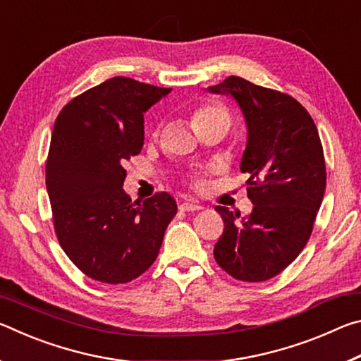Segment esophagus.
Returning <instances> with one entry per match:
<instances>
[{
  "label": "esophagus",
  "mask_w": 361,
  "mask_h": 361,
  "mask_svg": "<svg viewBox=\"0 0 361 361\" xmlns=\"http://www.w3.org/2000/svg\"><path fill=\"white\" fill-rule=\"evenodd\" d=\"M178 207L181 212H195L202 209V205H199L197 202H192V200H185V202H181Z\"/></svg>",
  "instance_id": "34e87169"
}]
</instances>
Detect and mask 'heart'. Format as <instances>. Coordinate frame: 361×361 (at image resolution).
I'll use <instances>...</instances> for the list:
<instances>
[{
    "instance_id": "heart-1",
    "label": "heart",
    "mask_w": 361,
    "mask_h": 361,
    "mask_svg": "<svg viewBox=\"0 0 361 361\" xmlns=\"http://www.w3.org/2000/svg\"><path fill=\"white\" fill-rule=\"evenodd\" d=\"M192 124L197 130L213 124H221L229 129L231 114L219 103H205V105L195 108L192 111Z\"/></svg>"
}]
</instances>
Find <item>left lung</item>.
Instances as JSON below:
<instances>
[{
  "instance_id": "obj_1",
  "label": "left lung",
  "mask_w": 361,
  "mask_h": 361,
  "mask_svg": "<svg viewBox=\"0 0 361 361\" xmlns=\"http://www.w3.org/2000/svg\"><path fill=\"white\" fill-rule=\"evenodd\" d=\"M237 102L247 124L240 172L248 173L253 210L240 215L218 205L223 235L213 255L243 282L276 277L302 252L312 234L326 186L323 148L314 119L301 103L239 76L207 89Z\"/></svg>"
}]
</instances>
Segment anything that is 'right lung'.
<instances>
[{
	"instance_id": "right-lung-1",
	"label": "right lung",
	"mask_w": 361,
	"mask_h": 361,
	"mask_svg": "<svg viewBox=\"0 0 361 361\" xmlns=\"http://www.w3.org/2000/svg\"><path fill=\"white\" fill-rule=\"evenodd\" d=\"M172 89L116 76L66 103L54 124L46 186L56 234L85 276L127 283L156 261L176 202L132 200L122 164L143 148V113Z\"/></svg>"
}]
</instances>
